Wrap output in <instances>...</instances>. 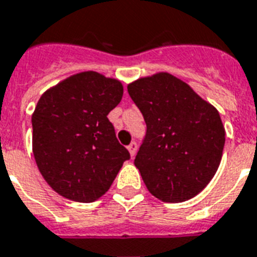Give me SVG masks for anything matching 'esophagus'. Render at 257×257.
I'll use <instances>...</instances> for the list:
<instances>
[{"label":"esophagus","mask_w":257,"mask_h":257,"mask_svg":"<svg viewBox=\"0 0 257 257\" xmlns=\"http://www.w3.org/2000/svg\"><path fill=\"white\" fill-rule=\"evenodd\" d=\"M128 151H129V153H131V156H132V157L136 156V152H137L136 141H132V143L128 145Z\"/></svg>","instance_id":"esophagus-1"}]
</instances>
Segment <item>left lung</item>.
I'll return each mask as SVG.
<instances>
[{"mask_svg":"<svg viewBox=\"0 0 257 257\" xmlns=\"http://www.w3.org/2000/svg\"><path fill=\"white\" fill-rule=\"evenodd\" d=\"M147 133L135 159L148 191L181 203L207 187L223 156L225 131L215 106L169 73L128 85Z\"/></svg>","mask_w":257,"mask_h":257,"instance_id":"8db88e82","label":"left lung"}]
</instances>
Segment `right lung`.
<instances>
[{
  "label": "right lung",
  "mask_w": 257,
  "mask_h": 257,
  "mask_svg": "<svg viewBox=\"0 0 257 257\" xmlns=\"http://www.w3.org/2000/svg\"><path fill=\"white\" fill-rule=\"evenodd\" d=\"M122 92L114 78L82 72L38 100L32 116L33 155L41 175L58 195L92 203L108 191L124 161L131 159L108 120Z\"/></svg>",
  "instance_id": "1"
}]
</instances>
